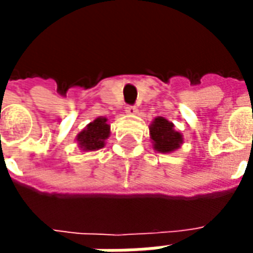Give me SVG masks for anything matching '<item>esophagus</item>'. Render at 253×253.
I'll return each instance as SVG.
<instances>
[{
  "label": "esophagus",
  "instance_id": "34e87169",
  "mask_svg": "<svg viewBox=\"0 0 253 253\" xmlns=\"http://www.w3.org/2000/svg\"><path fill=\"white\" fill-rule=\"evenodd\" d=\"M125 110H126L127 114H130V115H134V114H137L138 107H137V105H127Z\"/></svg>",
  "mask_w": 253,
  "mask_h": 253
}]
</instances>
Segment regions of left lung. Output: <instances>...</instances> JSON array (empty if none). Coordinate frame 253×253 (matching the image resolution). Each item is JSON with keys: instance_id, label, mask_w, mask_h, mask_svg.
Instances as JSON below:
<instances>
[{"instance_id": "obj_1", "label": "left lung", "mask_w": 253, "mask_h": 253, "mask_svg": "<svg viewBox=\"0 0 253 253\" xmlns=\"http://www.w3.org/2000/svg\"><path fill=\"white\" fill-rule=\"evenodd\" d=\"M150 135L154 142V149L161 153H169L180 146V132L173 130V125L164 118H156L150 126Z\"/></svg>"}]
</instances>
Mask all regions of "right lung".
Segmentation results:
<instances>
[{
  "mask_svg": "<svg viewBox=\"0 0 253 253\" xmlns=\"http://www.w3.org/2000/svg\"><path fill=\"white\" fill-rule=\"evenodd\" d=\"M110 134V126L105 118H97L90 122L86 128L78 134L77 141L84 150H97L104 146V141Z\"/></svg>",
  "mask_w": 253,
  "mask_h": 253,
  "instance_id": "1",
  "label": "right lung"
}]
</instances>
